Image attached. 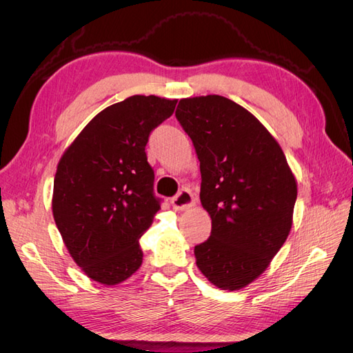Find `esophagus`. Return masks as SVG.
<instances>
[{
  "label": "esophagus",
  "instance_id": "obj_1",
  "mask_svg": "<svg viewBox=\"0 0 353 353\" xmlns=\"http://www.w3.org/2000/svg\"><path fill=\"white\" fill-rule=\"evenodd\" d=\"M170 203H172L175 210H187L191 206H194L196 201L193 194H191V191L187 188H183L172 200H170Z\"/></svg>",
  "mask_w": 353,
  "mask_h": 353
}]
</instances>
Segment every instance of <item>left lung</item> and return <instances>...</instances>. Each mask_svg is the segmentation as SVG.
<instances>
[{"instance_id":"obj_1","label":"left lung","mask_w":353,"mask_h":353,"mask_svg":"<svg viewBox=\"0 0 353 353\" xmlns=\"http://www.w3.org/2000/svg\"><path fill=\"white\" fill-rule=\"evenodd\" d=\"M175 116L200 160V201L210 237L194 248L201 274L240 290L268 268L293 223L297 183L280 144L222 95L179 100Z\"/></svg>"}]
</instances>
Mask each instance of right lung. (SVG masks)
<instances>
[{"mask_svg":"<svg viewBox=\"0 0 353 353\" xmlns=\"http://www.w3.org/2000/svg\"><path fill=\"white\" fill-rule=\"evenodd\" d=\"M175 105L176 100L156 95H132L109 105L57 165L52 216L73 261L100 284H119L143 263L138 240L160 209L145 144Z\"/></svg>","mask_w":353,"mask_h":353,"instance_id":"obj_1","label":"right lung"}]
</instances>
